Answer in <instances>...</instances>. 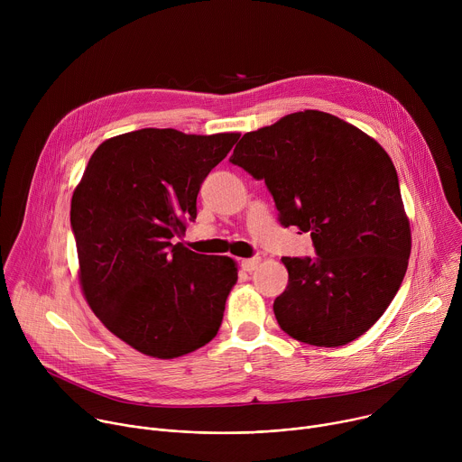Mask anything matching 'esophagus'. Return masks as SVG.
Listing matches in <instances>:
<instances>
[{"mask_svg":"<svg viewBox=\"0 0 462 462\" xmlns=\"http://www.w3.org/2000/svg\"><path fill=\"white\" fill-rule=\"evenodd\" d=\"M259 263H261L259 257H250V259H243L241 261V267H243V271L252 273V271H255L259 267Z\"/></svg>","mask_w":462,"mask_h":462,"instance_id":"1","label":"esophagus"}]
</instances>
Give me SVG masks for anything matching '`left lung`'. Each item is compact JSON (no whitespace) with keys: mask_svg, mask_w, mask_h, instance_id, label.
I'll return each mask as SVG.
<instances>
[{"mask_svg":"<svg viewBox=\"0 0 462 462\" xmlns=\"http://www.w3.org/2000/svg\"><path fill=\"white\" fill-rule=\"evenodd\" d=\"M265 179L283 226L310 232L318 257H282L289 285L274 301L283 331L316 347L362 337L397 294L411 228L397 170L356 125L316 109L245 134L230 157Z\"/></svg>","mask_w":462,"mask_h":462,"instance_id":"8db88e82","label":"left lung"}]
</instances>
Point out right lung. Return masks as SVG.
<instances>
[{
    "mask_svg": "<svg viewBox=\"0 0 462 462\" xmlns=\"http://www.w3.org/2000/svg\"><path fill=\"white\" fill-rule=\"evenodd\" d=\"M239 134L144 127L104 141L73 191L71 226L86 301L143 355L170 360L219 331L237 282L226 255L173 241L197 217V193Z\"/></svg>",
    "mask_w": 462,
    "mask_h": 462,
    "instance_id": "obj_1",
    "label": "right lung"
}]
</instances>
